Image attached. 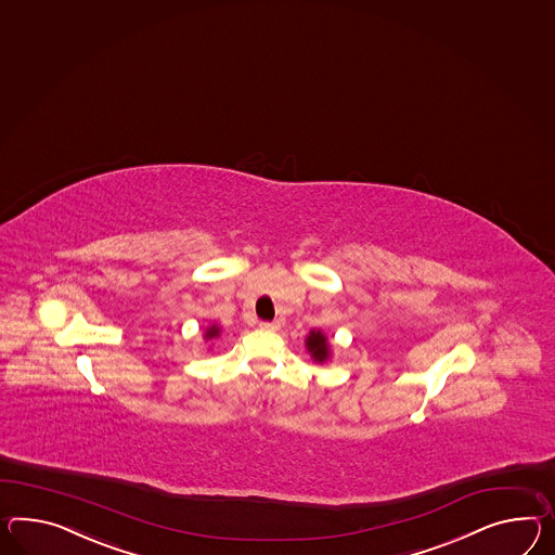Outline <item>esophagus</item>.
<instances>
[{
    "label": "esophagus",
    "mask_w": 555,
    "mask_h": 555,
    "mask_svg": "<svg viewBox=\"0 0 555 555\" xmlns=\"http://www.w3.org/2000/svg\"><path fill=\"white\" fill-rule=\"evenodd\" d=\"M260 328H264V331H279L281 328V325L279 323H260Z\"/></svg>",
    "instance_id": "obj_1"
}]
</instances>
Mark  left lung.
Wrapping results in <instances>:
<instances>
[{
    "instance_id": "obj_1",
    "label": "left lung",
    "mask_w": 555,
    "mask_h": 555,
    "mask_svg": "<svg viewBox=\"0 0 555 555\" xmlns=\"http://www.w3.org/2000/svg\"><path fill=\"white\" fill-rule=\"evenodd\" d=\"M307 349H309L312 359H314L317 363H325L326 359L331 357V349H328V343H326L323 331H311V333H309V337H307Z\"/></svg>"
}]
</instances>
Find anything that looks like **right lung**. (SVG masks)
<instances>
[{
	"instance_id": "obj_1",
	"label": "right lung",
	"mask_w": 555,
	"mask_h": 555,
	"mask_svg": "<svg viewBox=\"0 0 555 555\" xmlns=\"http://www.w3.org/2000/svg\"><path fill=\"white\" fill-rule=\"evenodd\" d=\"M218 333H220V328H218L217 325L208 326L206 333H204V338H206V340H208V338H217Z\"/></svg>"
}]
</instances>
